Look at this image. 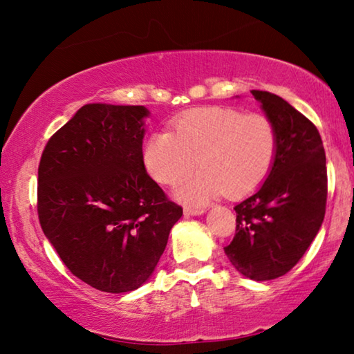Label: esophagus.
<instances>
[{
	"instance_id": "1",
	"label": "esophagus",
	"mask_w": 354,
	"mask_h": 354,
	"mask_svg": "<svg viewBox=\"0 0 354 354\" xmlns=\"http://www.w3.org/2000/svg\"><path fill=\"white\" fill-rule=\"evenodd\" d=\"M184 214L185 215H201V214H205V209L203 207H185Z\"/></svg>"
}]
</instances>
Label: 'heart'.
I'll use <instances>...</instances> for the list:
<instances>
[{
  "label": "heart",
  "mask_w": 354,
  "mask_h": 354,
  "mask_svg": "<svg viewBox=\"0 0 354 354\" xmlns=\"http://www.w3.org/2000/svg\"><path fill=\"white\" fill-rule=\"evenodd\" d=\"M278 131L263 113L232 107H205L185 112L170 131L148 137L143 162L149 175L175 185L195 169H203L176 189L185 205H203L226 194L242 196L254 190L272 170Z\"/></svg>",
  "instance_id": "b5f03b06"
}]
</instances>
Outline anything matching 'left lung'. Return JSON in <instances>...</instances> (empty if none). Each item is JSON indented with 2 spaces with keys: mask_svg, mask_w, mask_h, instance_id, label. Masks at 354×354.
Returning a JSON list of instances; mask_svg holds the SVG:
<instances>
[{
  "mask_svg": "<svg viewBox=\"0 0 354 354\" xmlns=\"http://www.w3.org/2000/svg\"><path fill=\"white\" fill-rule=\"evenodd\" d=\"M278 131L272 170L253 195L239 203L236 236L225 247L239 273L254 281L297 266L325 218L326 156L315 124L278 95L251 91Z\"/></svg>",
  "mask_w": 354,
  "mask_h": 354,
  "instance_id": "8db88e82",
  "label": "left lung"
}]
</instances>
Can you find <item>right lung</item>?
Returning a JSON list of instances; mask_svg holds the SVG:
<instances>
[{"instance_id":"right-lung-1","label":"right lung","mask_w":354,"mask_h":354,"mask_svg":"<svg viewBox=\"0 0 354 354\" xmlns=\"http://www.w3.org/2000/svg\"><path fill=\"white\" fill-rule=\"evenodd\" d=\"M148 113L143 106L86 104L41 153V230L65 267L101 292L147 283L183 215L145 170Z\"/></svg>"}]
</instances>
